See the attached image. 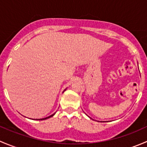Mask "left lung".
Listing matches in <instances>:
<instances>
[{"label":"left lung","mask_w":147,"mask_h":147,"mask_svg":"<svg viewBox=\"0 0 147 147\" xmlns=\"http://www.w3.org/2000/svg\"><path fill=\"white\" fill-rule=\"evenodd\" d=\"M90 119H92V118H90Z\"/></svg>","instance_id":"8db88e82"}]
</instances>
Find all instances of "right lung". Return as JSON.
Wrapping results in <instances>:
<instances>
[{
    "label": "right lung",
    "instance_id": "1",
    "mask_svg": "<svg viewBox=\"0 0 147 147\" xmlns=\"http://www.w3.org/2000/svg\"><path fill=\"white\" fill-rule=\"evenodd\" d=\"M65 90H66V89H65V90H64V91H65ZM64 91H63V92H64ZM55 113L53 114V115H50V116H49V117H45V118H42V119H38V120H40H40L47 119H48V118H50V117H53V116H54V115H55ZM37 120H38V119H37Z\"/></svg>",
    "mask_w": 147,
    "mask_h": 147
}]
</instances>
